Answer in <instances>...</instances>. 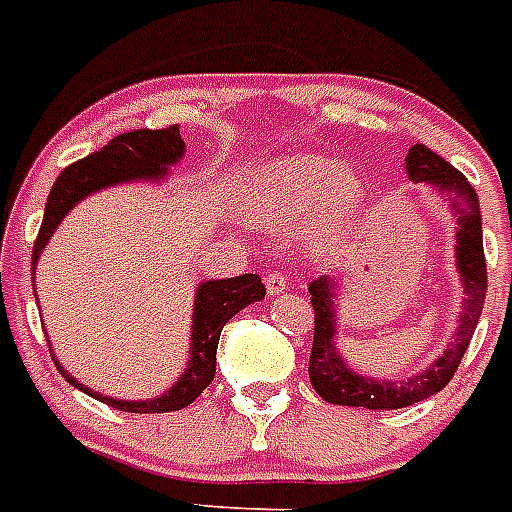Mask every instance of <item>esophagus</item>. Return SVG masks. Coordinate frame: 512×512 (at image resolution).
Masks as SVG:
<instances>
[{
    "instance_id": "esophagus-1",
    "label": "esophagus",
    "mask_w": 512,
    "mask_h": 512,
    "mask_svg": "<svg viewBox=\"0 0 512 512\" xmlns=\"http://www.w3.org/2000/svg\"><path fill=\"white\" fill-rule=\"evenodd\" d=\"M289 289V281H286L284 273H278V270H270L268 276H265V292L270 294V297H276V294L286 292Z\"/></svg>"
}]
</instances>
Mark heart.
I'll return each mask as SVG.
<instances>
[{"label": "heart", "instance_id": "1", "mask_svg": "<svg viewBox=\"0 0 512 512\" xmlns=\"http://www.w3.org/2000/svg\"><path fill=\"white\" fill-rule=\"evenodd\" d=\"M365 199L363 178L321 152L276 157L244 189L242 207L260 226H286L305 218L307 247L334 249L347 239Z\"/></svg>", "mask_w": 512, "mask_h": 512}]
</instances>
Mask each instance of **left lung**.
Returning a JSON list of instances; mask_svg holds the SVG:
<instances>
[{"mask_svg": "<svg viewBox=\"0 0 512 512\" xmlns=\"http://www.w3.org/2000/svg\"><path fill=\"white\" fill-rule=\"evenodd\" d=\"M405 173L413 184H429L447 197L450 210L458 220L455 228V265L463 281V305L458 313V328L452 334L447 350L421 373L407 378H373L357 373L347 365L342 350L336 347V278L321 276L310 284V302L315 307V336L310 350V384L323 400L331 405L368 407V410H397L415 402L429 400L431 394L442 392L458 371L460 360L479 326L486 297V260L484 239H481V210L473 186L465 181L460 170L439 157L434 149L413 144L407 149Z\"/></svg>", "mask_w": 512, "mask_h": 512, "instance_id": "obj_1", "label": "left lung"}]
</instances>
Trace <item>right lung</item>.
Wrapping results in <instances>:
<instances>
[{"mask_svg":"<svg viewBox=\"0 0 512 512\" xmlns=\"http://www.w3.org/2000/svg\"><path fill=\"white\" fill-rule=\"evenodd\" d=\"M186 152V144L178 134V126L160 128V131H128L120 134L102 147L94 155L83 157L65 168L54 181L49 191L47 207H44V220L41 231L33 244L31 268L39 265L41 249L47 247L52 234L60 226V220L73 210V207L86 199L89 194L107 189V186L128 184V181H160L168 176V170L181 162ZM36 278V270H33ZM265 297V286L260 276L244 273L236 278H218V281H202L194 294V313H191V342H189V363L176 384L165 389L157 397L149 400H115L107 394H99L89 386H83L78 378L70 376L54 357L57 371L70 386L91 394L94 400L105 402L115 410L126 413H170L191 405L199 394L205 392L207 384L215 378V352H218L220 331L239 310H244L252 302H260Z\"/></svg>","mask_w":512,"mask_h":512,"instance_id":"1","label":"right lung"}]
</instances>
